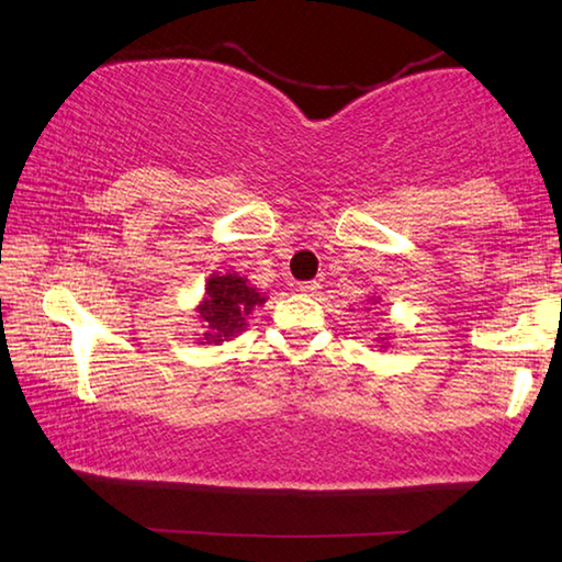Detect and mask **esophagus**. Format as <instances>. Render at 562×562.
Returning a JSON list of instances; mask_svg holds the SVG:
<instances>
[{
	"label": "esophagus",
	"mask_w": 562,
	"mask_h": 562,
	"mask_svg": "<svg viewBox=\"0 0 562 562\" xmlns=\"http://www.w3.org/2000/svg\"><path fill=\"white\" fill-rule=\"evenodd\" d=\"M318 289H321L318 281H301V283H299V291L308 293V296H313V293H318Z\"/></svg>",
	"instance_id": "1"
}]
</instances>
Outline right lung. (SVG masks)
<instances>
[{"instance_id":"add662e5","label":"right lung","mask_w":562,"mask_h":562,"mask_svg":"<svg viewBox=\"0 0 562 562\" xmlns=\"http://www.w3.org/2000/svg\"><path fill=\"white\" fill-rule=\"evenodd\" d=\"M263 301L266 299L259 296L241 276H212L206 283V299L200 306V316L210 330L204 333V340L220 342L244 330L246 316Z\"/></svg>"}]
</instances>
